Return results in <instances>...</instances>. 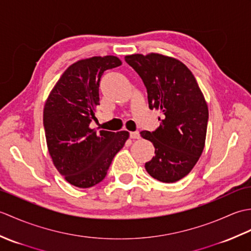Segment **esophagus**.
Wrapping results in <instances>:
<instances>
[{
  "label": "esophagus",
  "instance_id": "34e87169",
  "mask_svg": "<svg viewBox=\"0 0 251 251\" xmlns=\"http://www.w3.org/2000/svg\"><path fill=\"white\" fill-rule=\"evenodd\" d=\"M129 136H130L131 139H139V138H140L139 131H131Z\"/></svg>",
  "mask_w": 251,
  "mask_h": 251
}]
</instances>
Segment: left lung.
<instances>
[{"instance_id": "1", "label": "left lung", "mask_w": 251, "mask_h": 251, "mask_svg": "<svg viewBox=\"0 0 251 251\" xmlns=\"http://www.w3.org/2000/svg\"><path fill=\"white\" fill-rule=\"evenodd\" d=\"M125 60L146 85L149 108L162 112L156 130L140 132L155 148L146 170L161 182H176L193 169L204 150L208 123L204 95L193 73L174 57L150 52L127 55Z\"/></svg>"}]
</instances>
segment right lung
Wrapping results in <instances>:
<instances>
[{
  "mask_svg": "<svg viewBox=\"0 0 251 251\" xmlns=\"http://www.w3.org/2000/svg\"><path fill=\"white\" fill-rule=\"evenodd\" d=\"M122 65L116 56L79 59L62 73L45 101L44 129L54 166L69 183L86 189L101 182L129 132L90 127L99 105V82L108 69Z\"/></svg>",
  "mask_w": 251,
  "mask_h": 251,
  "instance_id": "1",
  "label": "right lung"
}]
</instances>
